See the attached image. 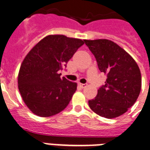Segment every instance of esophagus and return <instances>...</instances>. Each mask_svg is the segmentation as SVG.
Returning <instances> with one entry per match:
<instances>
[{
	"label": "esophagus",
	"instance_id": "34e87169",
	"mask_svg": "<svg viewBox=\"0 0 150 150\" xmlns=\"http://www.w3.org/2000/svg\"><path fill=\"white\" fill-rule=\"evenodd\" d=\"M79 86L82 88H85L87 86V84H85V83H79Z\"/></svg>",
	"mask_w": 150,
	"mask_h": 150
}]
</instances>
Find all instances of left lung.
<instances>
[{"instance_id": "obj_1", "label": "left lung", "mask_w": 150, "mask_h": 150, "mask_svg": "<svg viewBox=\"0 0 150 150\" xmlns=\"http://www.w3.org/2000/svg\"><path fill=\"white\" fill-rule=\"evenodd\" d=\"M98 63L100 72L107 76L97 97L89 106L98 115L116 118L131 108L139 98L142 86L140 69L133 58L110 40H84Z\"/></svg>"}]
</instances>
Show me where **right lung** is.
<instances>
[{
    "label": "right lung",
    "instance_id": "right-lung-1",
    "mask_svg": "<svg viewBox=\"0 0 150 150\" xmlns=\"http://www.w3.org/2000/svg\"><path fill=\"white\" fill-rule=\"evenodd\" d=\"M84 41L64 35H49L41 40L22 63L18 87L30 110L42 117L54 116L70 102L77 83L60 71L67 66Z\"/></svg>",
    "mask_w": 150,
    "mask_h": 150
}]
</instances>
